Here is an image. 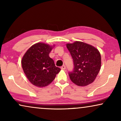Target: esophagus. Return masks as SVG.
I'll return each instance as SVG.
<instances>
[{"label": "esophagus", "instance_id": "obj_1", "mask_svg": "<svg viewBox=\"0 0 121 121\" xmlns=\"http://www.w3.org/2000/svg\"><path fill=\"white\" fill-rule=\"evenodd\" d=\"M61 69H63V70H65V66L64 65H62V67H61Z\"/></svg>", "mask_w": 121, "mask_h": 121}]
</instances>
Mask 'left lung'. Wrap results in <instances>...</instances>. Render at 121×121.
Wrapping results in <instances>:
<instances>
[{
    "mask_svg": "<svg viewBox=\"0 0 121 121\" xmlns=\"http://www.w3.org/2000/svg\"><path fill=\"white\" fill-rule=\"evenodd\" d=\"M74 63V68L68 73L73 82L84 86L92 83L100 70L101 55L93 46L76 41L67 44Z\"/></svg>",
    "mask_w": 121,
    "mask_h": 121,
    "instance_id": "8db88e82",
    "label": "left lung"
}]
</instances>
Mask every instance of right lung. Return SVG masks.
<instances>
[{
	"label": "right lung",
	"mask_w": 121,
	"mask_h": 121,
	"mask_svg": "<svg viewBox=\"0 0 121 121\" xmlns=\"http://www.w3.org/2000/svg\"><path fill=\"white\" fill-rule=\"evenodd\" d=\"M52 49L48 44L38 43L31 46L22 58L23 70L30 82L36 86L48 85L60 72V69L49 57Z\"/></svg>",
	"instance_id": "obj_1"
}]
</instances>
